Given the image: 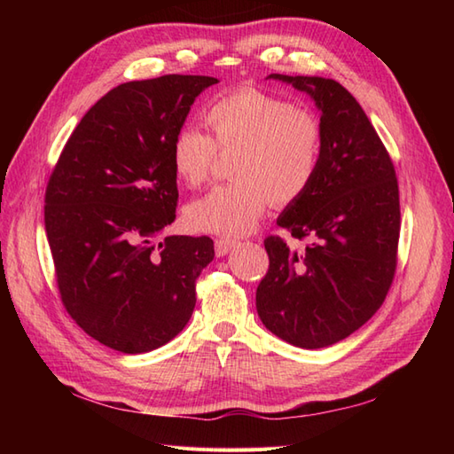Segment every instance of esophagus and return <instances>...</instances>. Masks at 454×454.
<instances>
[{"mask_svg": "<svg viewBox=\"0 0 454 454\" xmlns=\"http://www.w3.org/2000/svg\"><path fill=\"white\" fill-rule=\"evenodd\" d=\"M236 239H228V238H218L216 242H215V252H216V255L218 257H222V255H226V254H230L232 252V249L236 247Z\"/></svg>", "mask_w": 454, "mask_h": 454, "instance_id": "esophagus-1", "label": "esophagus"}]
</instances>
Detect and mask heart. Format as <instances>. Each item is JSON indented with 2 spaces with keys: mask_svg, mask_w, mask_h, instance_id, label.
Returning a JSON list of instances; mask_svg holds the SVG:
<instances>
[{
  "mask_svg": "<svg viewBox=\"0 0 454 454\" xmlns=\"http://www.w3.org/2000/svg\"><path fill=\"white\" fill-rule=\"evenodd\" d=\"M210 132L185 124L171 140V166L187 187H199L218 150L234 153V181L191 202L189 226L199 232L242 236L271 205H291L312 187L324 156V127L316 113L255 88H242L207 109Z\"/></svg>",
  "mask_w": 454,
  "mask_h": 454,
  "instance_id": "b5f03b06",
  "label": "heart"
}]
</instances>
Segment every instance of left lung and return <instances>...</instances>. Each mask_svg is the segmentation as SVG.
Returning a JSON list of instances; mask_svg holds the SVG:
<instances>
[{
    "label": "left lung",
    "mask_w": 454,
    "mask_h": 454,
    "mask_svg": "<svg viewBox=\"0 0 454 454\" xmlns=\"http://www.w3.org/2000/svg\"><path fill=\"white\" fill-rule=\"evenodd\" d=\"M306 91L322 111L324 156L304 195L277 224L294 239L265 238L269 269L257 314L269 332L302 349L345 340L382 306L398 265L400 192L388 150L341 83L271 74Z\"/></svg>",
    "instance_id": "obj_1"
}]
</instances>
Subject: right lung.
<instances>
[{"label": "right lung", "mask_w": 454, "mask_h": 454, "mask_svg": "<svg viewBox=\"0 0 454 454\" xmlns=\"http://www.w3.org/2000/svg\"><path fill=\"white\" fill-rule=\"evenodd\" d=\"M215 83L168 74L117 85L83 114L48 179L44 228L62 304L114 351L158 349L195 310L215 244L161 232L179 199L173 134Z\"/></svg>", "instance_id": "1"}]
</instances>
